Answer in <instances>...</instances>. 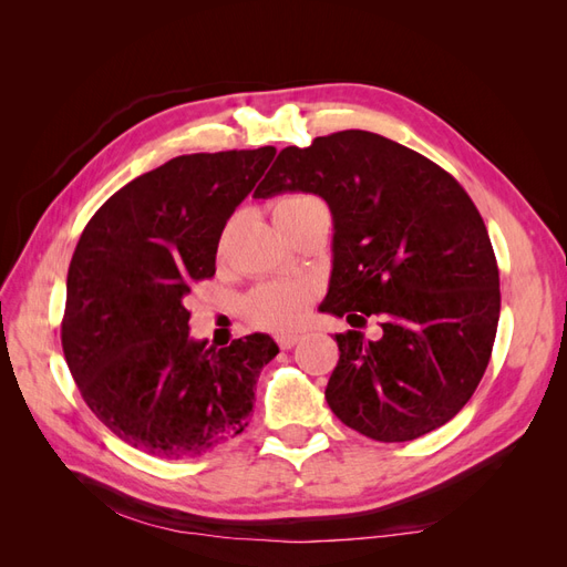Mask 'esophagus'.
<instances>
[{"mask_svg": "<svg viewBox=\"0 0 567 567\" xmlns=\"http://www.w3.org/2000/svg\"><path fill=\"white\" fill-rule=\"evenodd\" d=\"M300 340V336L298 333H284V336H277V342H279V348L281 350H290L296 346V342Z\"/></svg>", "mask_w": 567, "mask_h": 567, "instance_id": "esophagus-1", "label": "esophagus"}]
</instances>
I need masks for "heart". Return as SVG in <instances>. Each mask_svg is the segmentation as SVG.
I'll use <instances>...</instances> for the list:
<instances>
[{"label":"heart","mask_w":567,"mask_h":567,"mask_svg":"<svg viewBox=\"0 0 567 567\" xmlns=\"http://www.w3.org/2000/svg\"><path fill=\"white\" fill-rule=\"evenodd\" d=\"M321 200L310 194H288L274 203V217L293 215ZM315 300V286L307 281H269L255 288L246 300L248 319L269 331H288L298 326Z\"/></svg>","instance_id":"obj_1"}]
</instances>
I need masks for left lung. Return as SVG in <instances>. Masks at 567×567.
Segmentation results:
<instances>
[{
	"instance_id": "1",
	"label": "left lung",
	"mask_w": 567,
	"mask_h": 567,
	"mask_svg": "<svg viewBox=\"0 0 567 567\" xmlns=\"http://www.w3.org/2000/svg\"><path fill=\"white\" fill-rule=\"evenodd\" d=\"M317 194L333 215V271L321 312L383 336L338 333L326 385L333 414L379 442L416 440L452 421L489 364L499 267L463 186L381 134L346 130L284 148L257 198Z\"/></svg>"
}]
</instances>
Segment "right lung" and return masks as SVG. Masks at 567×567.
Returning a JSON list of instances; mask_svg holds the SVG:
<instances>
[{
    "label": "right lung",
    "instance_id": "add662e5",
    "mask_svg": "<svg viewBox=\"0 0 567 567\" xmlns=\"http://www.w3.org/2000/svg\"><path fill=\"white\" fill-rule=\"evenodd\" d=\"M274 146L177 156L115 192L68 267L61 342L96 419L134 450L194 458L244 433L260 371L279 348L188 336L184 298L210 279L221 229Z\"/></svg>",
    "mask_w": 567,
    "mask_h": 567
}]
</instances>
